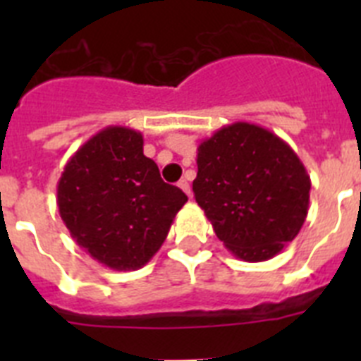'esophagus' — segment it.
<instances>
[{
  "label": "esophagus",
  "mask_w": 361,
  "mask_h": 361,
  "mask_svg": "<svg viewBox=\"0 0 361 361\" xmlns=\"http://www.w3.org/2000/svg\"><path fill=\"white\" fill-rule=\"evenodd\" d=\"M178 188H180V190H183L188 197H191V186H190V183H188L186 178L178 180Z\"/></svg>",
  "instance_id": "34e87169"
}]
</instances>
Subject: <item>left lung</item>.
I'll list each match as a JSON object with an SVG mask.
<instances>
[{"label": "left lung", "mask_w": 361, "mask_h": 361, "mask_svg": "<svg viewBox=\"0 0 361 361\" xmlns=\"http://www.w3.org/2000/svg\"><path fill=\"white\" fill-rule=\"evenodd\" d=\"M197 168V204L235 257L264 262L295 240L309 212L311 178L283 139L238 121L200 142Z\"/></svg>", "instance_id": "left-lung-1"}]
</instances>
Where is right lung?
Listing matches in <instances>:
<instances>
[{
    "label": "right lung",
    "instance_id": "add662e5",
    "mask_svg": "<svg viewBox=\"0 0 361 361\" xmlns=\"http://www.w3.org/2000/svg\"><path fill=\"white\" fill-rule=\"evenodd\" d=\"M142 145L141 132L106 126L73 153L57 183L59 215L72 238L114 271L146 266L188 200L162 180Z\"/></svg>",
    "mask_w": 361,
    "mask_h": 361
}]
</instances>
